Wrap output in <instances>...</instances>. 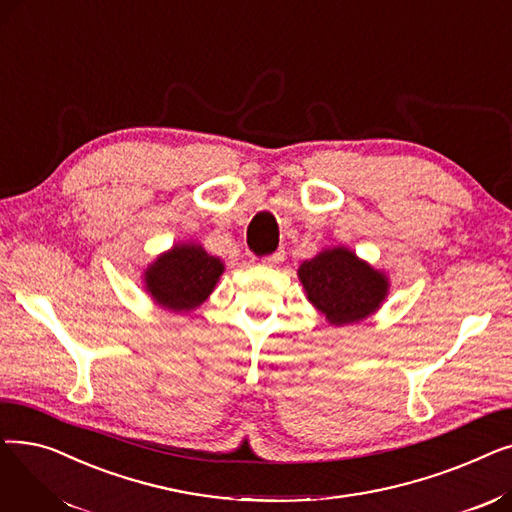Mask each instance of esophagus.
I'll return each instance as SVG.
<instances>
[{"mask_svg": "<svg viewBox=\"0 0 512 512\" xmlns=\"http://www.w3.org/2000/svg\"><path fill=\"white\" fill-rule=\"evenodd\" d=\"M282 261H284V251H282V249L261 259V263H263V265H267V267H276V265H280Z\"/></svg>", "mask_w": 512, "mask_h": 512, "instance_id": "34e87169", "label": "esophagus"}]
</instances>
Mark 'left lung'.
I'll use <instances>...</instances> for the list:
<instances>
[{"instance_id": "1", "label": "left lung", "mask_w": 512, "mask_h": 512, "mask_svg": "<svg viewBox=\"0 0 512 512\" xmlns=\"http://www.w3.org/2000/svg\"><path fill=\"white\" fill-rule=\"evenodd\" d=\"M307 301L330 326H351L380 311L390 292L386 272L375 270L348 247L321 249L299 265Z\"/></svg>"}]
</instances>
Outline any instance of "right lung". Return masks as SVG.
Segmentation results:
<instances>
[{"mask_svg":"<svg viewBox=\"0 0 512 512\" xmlns=\"http://www.w3.org/2000/svg\"><path fill=\"white\" fill-rule=\"evenodd\" d=\"M224 270L226 265L220 257L209 255L201 242L186 240L176 242L147 265L143 284L155 305L188 313L207 301Z\"/></svg>","mask_w":512,"mask_h":512,"instance_id":"right-lung-1","label":"right lung"}]
</instances>
